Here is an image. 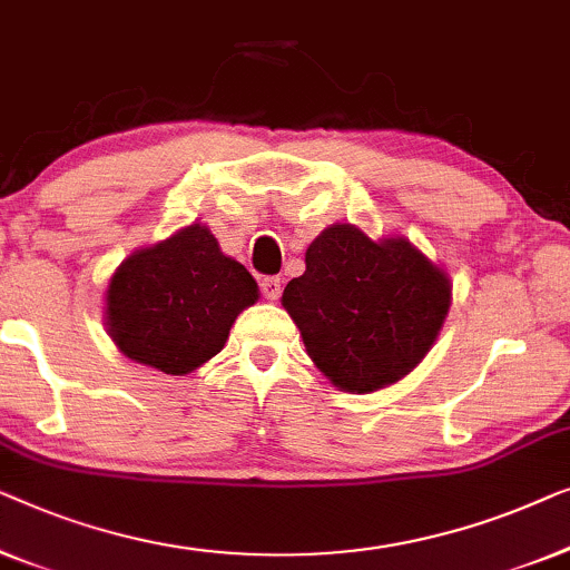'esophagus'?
<instances>
[{
	"mask_svg": "<svg viewBox=\"0 0 570 570\" xmlns=\"http://www.w3.org/2000/svg\"><path fill=\"white\" fill-rule=\"evenodd\" d=\"M261 292H263V296H266V299L276 302L278 296H282V278H276V276L263 278V282H261Z\"/></svg>",
	"mask_w": 570,
	"mask_h": 570,
	"instance_id": "1",
	"label": "esophagus"
}]
</instances>
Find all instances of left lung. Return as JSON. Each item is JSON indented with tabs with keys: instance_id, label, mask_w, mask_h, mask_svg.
<instances>
[{
	"instance_id": "8db88e82",
	"label": "left lung",
	"mask_w": 570,
	"mask_h": 570,
	"mask_svg": "<svg viewBox=\"0 0 570 570\" xmlns=\"http://www.w3.org/2000/svg\"><path fill=\"white\" fill-rule=\"evenodd\" d=\"M307 271L282 304L315 366L335 387L374 392L403 380L434 346L452 284L405 237L374 243L354 224H333L304 255Z\"/></svg>"
}]
</instances>
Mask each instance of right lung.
Returning <instances> with one entry per match:
<instances>
[{"label": "right lung", "instance_id": "obj_1", "mask_svg": "<svg viewBox=\"0 0 570 570\" xmlns=\"http://www.w3.org/2000/svg\"><path fill=\"white\" fill-rule=\"evenodd\" d=\"M258 284L204 224L141 247L110 276L108 335L131 362L183 376L219 354Z\"/></svg>", "mask_w": 570, "mask_h": 570}]
</instances>
